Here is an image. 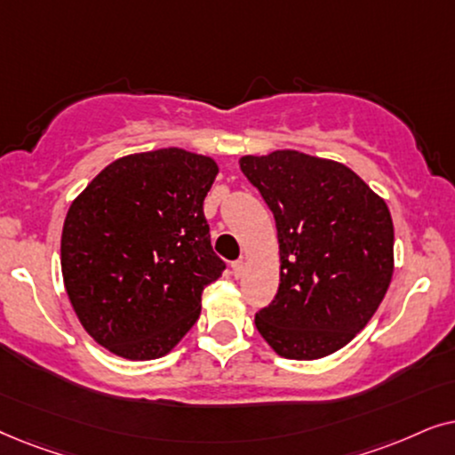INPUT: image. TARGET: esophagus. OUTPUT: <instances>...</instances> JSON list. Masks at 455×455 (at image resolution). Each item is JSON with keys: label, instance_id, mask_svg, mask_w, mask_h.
I'll list each match as a JSON object with an SVG mask.
<instances>
[{"label": "esophagus", "instance_id": "34e87169", "mask_svg": "<svg viewBox=\"0 0 455 455\" xmlns=\"http://www.w3.org/2000/svg\"><path fill=\"white\" fill-rule=\"evenodd\" d=\"M243 272H245V262H243V259H237V262H233V275H235V278L243 276Z\"/></svg>", "mask_w": 455, "mask_h": 455}]
</instances>
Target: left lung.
Wrapping results in <instances>:
<instances>
[{"mask_svg": "<svg viewBox=\"0 0 455 455\" xmlns=\"http://www.w3.org/2000/svg\"><path fill=\"white\" fill-rule=\"evenodd\" d=\"M239 166L276 222L281 283L256 329L287 360L335 354L379 310L393 276L385 199L341 162L276 149Z\"/></svg>", "mask_w": 455, "mask_h": 455, "instance_id": "1", "label": "left lung"}]
</instances>
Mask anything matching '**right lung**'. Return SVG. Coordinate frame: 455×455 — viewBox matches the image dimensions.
Returning <instances> with one entry per match:
<instances>
[{
    "label": "right lung",
    "instance_id": "obj_1",
    "mask_svg": "<svg viewBox=\"0 0 455 455\" xmlns=\"http://www.w3.org/2000/svg\"><path fill=\"white\" fill-rule=\"evenodd\" d=\"M216 174L208 156L143 151L114 160L72 202L60 247L66 293L83 329L120 358L166 355L222 275L204 216Z\"/></svg>",
    "mask_w": 455,
    "mask_h": 455
}]
</instances>
